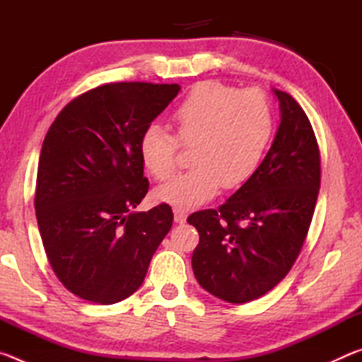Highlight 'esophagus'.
Wrapping results in <instances>:
<instances>
[{"label": "esophagus", "mask_w": 362, "mask_h": 362, "mask_svg": "<svg viewBox=\"0 0 362 362\" xmlns=\"http://www.w3.org/2000/svg\"><path fill=\"white\" fill-rule=\"evenodd\" d=\"M174 220H175V223H183L187 220V212L180 211V209H175L174 211Z\"/></svg>", "instance_id": "1"}]
</instances>
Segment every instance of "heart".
Masks as SVG:
<instances>
[{"mask_svg": "<svg viewBox=\"0 0 362 362\" xmlns=\"http://www.w3.org/2000/svg\"><path fill=\"white\" fill-rule=\"evenodd\" d=\"M173 122L182 146L192 148L193 169L156 189L161 203L189 209L212 199L220 187H241L259 168L272 139L273 116L267 97L216 81L189 90L174 110ZM140 159L156 180H166L177 166L179 144L158 124L140 139Z\"/></svg>", "mask_w": 362, "mask_h": 362, "instance_id": "b5f03b06", "label": "heart"}]
</instances>
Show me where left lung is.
I'll return each instance as SVG.
<instances>
[{
  "mask_svg": "<svg viewBox=\"0 0 362 362\" xmlns=\"http://www.w3.org/2000/svg\"><path fill=\"white\" fill-rule=\"evenodd\" d=\"M281 122L254 175L218 209L187 218L199 233L194 278L228 303L265 296L296 262L313 218L321 183L320 148L308 116L274 89Z\"/></svg>",
  "mask_w": 362,
  "mask_h": 362,
  "instance_id": "1",
  "label": "left lung"
}]
</instances>
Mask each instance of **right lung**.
<instances>
[{"mask_svg":"<svg viewBox=\"0 0 362 362\" xmlns=\"http://www.w3.org/2000/svg\"><path fill=\"white\" fill-rule=\"evenodd\" d=\"M179 90V84H105L71 100L49 127L36 220L54 273L78 297L112 305L132 296L173 226L168 204L134 209L148 192L140 139Z\"/></svg>","mask_w":362,"mask_h":362,"instance_id":"add662e5","label":"right lung"}]
</instances>
